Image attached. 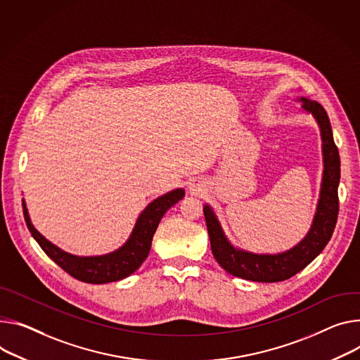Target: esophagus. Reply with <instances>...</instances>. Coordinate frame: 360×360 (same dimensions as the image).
I'll list each match as a JSON object with an SVG mask.
<instances>
[{"label":"esophagus","mask_w":360,"mask_h":360,"mask_svg":"<svg viewBox=\"0 0 360 360\" xmlns=\"http://www.w3.org/2000/svg\"><path fill=\"white\" fill-rule=\"evenodd\" d=\"M189 191H192V192H197V191H200V188H198V186H195V185H191V186H189Z\"/></svg>","instance_id":"esophagus-1"}]
</instances>
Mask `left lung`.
I'll return each instance as SVG.
<instances>
[{"label":"left lung","instance_id":"1","mask_svg":"<svg viewBox=\"0 0 360 360\" xmlns=\"http://www.w3.org/2000/svg\"><path fill=\"white\" fill-rule=\"evenodd\" d=\"M300 101L303 103L302 108L314 116L323 141L324 171L320 198L311 228L304 240L285 252L254 254L238 250L228 241L214 211L211 207L204 205L212 254L217 263L231 276L259 283H277L287 280L307 267L332 238L339 214V150L333 139L329 116L323 106L314 101L306 99V97H302Z\"/></svg>","mask_w":360,"mask_h":360}]
</instances>
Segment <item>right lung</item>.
Segmentation results:
<instances>
[{"label":"right lung","instance_id":"add662e5","mask_svg":"<svg viewBox=\"0 0 360 360\" xmlns=\"http://www.w3.org/2000/svg\"><path fill=\"white\" fill-rule=\"evenodd\" d=\"M184 195V189H175L150 202L139 215L134 231L124 245L110 254L97 257H77L60 250L32 226L24 201L22 212L31 236L34 237L41 250L57 266L80 281L90 284H105L119 281L135 273L142 266L150 251L153 234L163 214L178 201H181Z\"/></svg>","mask_w":360,"mask_h":360}]
</instances>
